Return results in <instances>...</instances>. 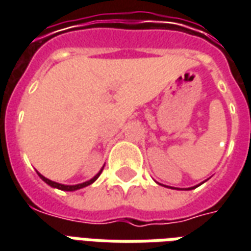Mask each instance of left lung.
Masks as SVG:
<instances>
[{"label":"left lung","instance_id":"left-lung-1","mask_svg":"<svg viewBox=\"0 0 251 251\" xmlns=\"http://www.w3.org/2000/svg\"><path fill=\"white\" fill-rule=\"evenodd\" d=\"M192 188H196V187H192ZM192 188H189V189H192Z\"/></svg>","mask_w":251,"mask_h":251}]
</instances>
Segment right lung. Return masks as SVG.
Segmentation results:
<instances>
[{
	"label": "right lung",
	"mask_w": 251,
	"mask_h": 251,
	"mask_svg": "<svg viewBox=\"0 0 251 251\" xmlns=\"http://www.w3.org/2000/svg\"><path fill=\"white\" fill-rule=\"evenodd\" d=\"M102 171H103V168L100 169V172H99L98 175H95V176H94V177H93V179H91V180H88V181H86V183H82V184H76V185H64V184H59V183H55V181H52V180H50V179H47V177H44L43 175L39 174V176H40L41 179L44 180V181H46L47 184L51 185V187H53V188L62 189V191H75V189H80V188H83V187H87V185L93 184L94 181H95V180H97V179H98V177H99V175L102 174Z\"/></svg>",
	"instance_id": "right-lung-1"
}]
</instances>
